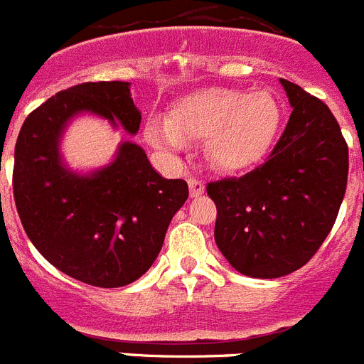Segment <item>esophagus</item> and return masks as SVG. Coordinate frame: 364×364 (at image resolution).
<instances>
[{
  "mask_svg": "<svg viewBox=\"0 0 364 364\" xmlns=\"http://www.w3.org/2000/svg\"><path fill=\"white\" fill-rule=\"evenodd\" d=\"M188 184H189V193H191V197H198V195H203L204 189H206V186H204L203 180H198V178H189Z\"/></svg>",
  "mask_w": 364,
  "mask_h": 364,
  "instance_id": "1",
  "label": "esophagus"
}]
</instances>
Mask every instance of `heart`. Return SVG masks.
<instances>
[{"mask_svg": "<svg viewBox=\"0 0 364 364\" xmlns=\"http://www.w3.org/2000/svg\"><path fill=\"white\" fill-rule=\"evenodd\" d=\"M282 123L272 93L204 88L176 99L167 119L151 117L145 138L152 147L175 152L186 139H204L208 164L223 173L250 169L265 158Z\"/></svg>", "mask_w": 364, "mask_h": 364, "instance_id": "heart-1", "label": "heart"}]
</instances>
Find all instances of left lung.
<instances>
[{
	"mask_svg": "<svg viewBox=\"0 0 364 364\" xmlns=\"http://www.w3.org/2000/svg\"><path fill=\"white\" fill-rule=\"evenodd\" d=\"M293 107L265 164L210 182L215 243L235 271L279 278L306 265L333 228L348 182V145L321 99L279 79Z\"/></svg>",
	"mask_w": 364,
	"mask_h": 364,
	"instance_id": "obj_1",
	"label": "left lung"
}]
</instances>
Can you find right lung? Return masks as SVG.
I'll return each instance as SVG.
<instances>
[{
	"label": "right lung",
	"instance_id": "obj_1",
	"mask_svg": "<svg viewBox=\"0 0 364 364\" xmlns=\"http://www.w3.org/2000/svg\"><path fill=\"white\" fill-rule=\"evenodd\" d=\"M79 114L119 123L129 134H138L141 123L129 82H85L55 93L18 134L14 203L27 237L53 267L95 287H123L151 269L171 219L188 200V184L161 178L132 141L101 169L71 171L60 139Z\"/></svg>",
	"mask_w": 364,
	"mask_h": 364
}]
</instances>
